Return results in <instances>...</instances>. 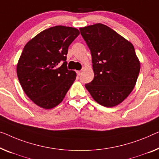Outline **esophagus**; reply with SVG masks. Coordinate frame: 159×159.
Masks as SVG:
<instances>
[{
    "instance_id": "esophagus-1",
    "label": "esophagus",
    "mask_w": 159,
    "mask_h": 159,
    "mask_svg": "<svg viewBox=\"0 0 159 159\" xmlns=\"http://www.w3.org/2000/svg\"><path fill=\"white\" fill-rule=\"evenodd\" d=\"M76 73H77V75H80L82 73V71H81V70H77Z\"/></svg>"
}]
</instances>
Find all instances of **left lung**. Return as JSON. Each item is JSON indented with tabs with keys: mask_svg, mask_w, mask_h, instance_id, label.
I'll list each match as a JSON object with an SVG mask.
<instances>
[{
	"mask_svg": "<svg viewBox=\"0 0 159 159\" xmlns=\"http://www.w3.org/2000/svg\"><path fill=\"white\" fill-rule=\"evenodd\" d=\"M91 51L94 78L85 85L97 103L113 107L131 93L140 71L134 47L107 25L80 28Z\"/></svg>",
	"mask_w": 159,
	"mask_h": 159,
	"instance_id": "8db88e82",
	"label": "left lung"
}]
</instances>
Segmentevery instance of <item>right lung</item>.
<instances>
[{
    "label": "right lung",
    "mask_w": 159,
    "mask_h": 159,
    "mask_svg": "<svg viewBox=\"0 0 159 159\" xmlns=\"http://www.w3.org/2000/svg\"><path fill=\"white\" fill-rule=\"evenodd\" d=\"M79 34L75 28L56 25L24 46L17 65L18 79L27 96L40 107L50 109L58 105L75 80L76 73L67 68L66 55Z\"/></svg>",
    "instance_id": "right-lung-1"
}]
</instances>
